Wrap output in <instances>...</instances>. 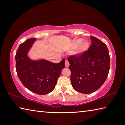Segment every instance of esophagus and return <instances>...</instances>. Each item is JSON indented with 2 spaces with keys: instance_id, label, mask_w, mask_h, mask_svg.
Listing matches in <instances>:
<instances>
[{
  "instance_id": "obj_1",
  "label": "esophagus",
  "mask_w": 125,
  "mask_h": 125,
  "mask_svg": "<svg viewBox=\"0 0 125 125\" xmlns=\"http://www.w3.org/2000/svg\"><path fill=\"white\" fill-rule=\"evenodd\" d=\"M69 65V63L68 60H65V67H68Z\"/></svg>"
}]
</instances>
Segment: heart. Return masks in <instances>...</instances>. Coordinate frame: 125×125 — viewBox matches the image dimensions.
Returning <instances> with one entry per match:
<instances>
[{
    "label": "heart",
    "instance_id": "1",
    "mask_svg": "<svg viewBox=\"0 0 125 125\" xmlns=\"http://www.w3.org/2000/svg\"><path fill=\"white\" fill-rule=\"evenodd\" d=\"M90 46V43L88 40H84L83 41L82 39H78L73 41L72 44L71 48L75 49L74 55L75 56H80L87 51Z\"/></svg>",
    "mask_w": 125,
    "mask_h": 125
}]
</instances>
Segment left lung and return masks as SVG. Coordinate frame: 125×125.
I'll return each mask as SVG.
<instances>
[{"label": "left lung", "instance_id": "8db88e82", "mask_svg": "<svg viewBox=\"0 0 125 125\" xmlns=\"http://www.w3.org/2000/svg\"><path fill=\"white\" fill-rule=\"evenodd\" d=\"M92 45L79 57L68 58L74 89L83 94L98 90L106 79L110 69L109 53L106 45L97 38L90 36Z\"/></svg>", "mask_w": 125, "mask_h": 125}]
</instances>
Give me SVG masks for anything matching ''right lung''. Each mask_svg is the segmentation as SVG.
I'll return each instance as SVG.
<instances>
[{"mask_svg":"<svg viewBox=\"0 0 125 125\" xmlns=\"http://www.w3.org/2000/svg\"><path fill=\"white\" fill-rule=\"evenodd\" d=\"M36 41L31 38L20 45L15 56L16 72L25 87L36 94L45 95L53 90L65 67V60L54 63L43 58H30L29 53Z\"/></svg>","mask_w":125,"mask_h":125,"instance_id":"obj_1","label":"right lung"}]
</instances>
